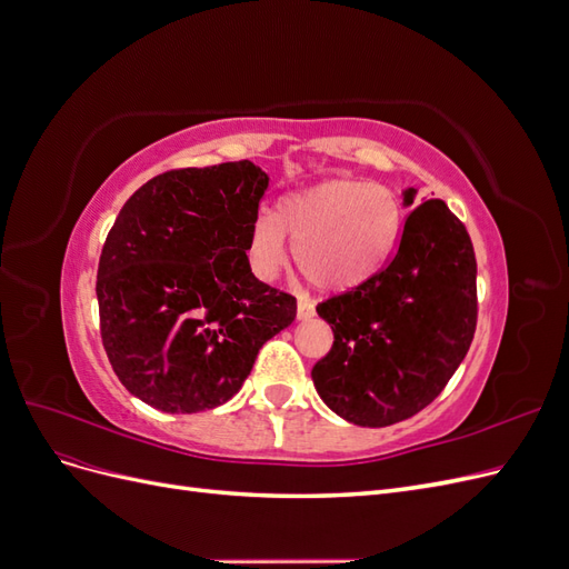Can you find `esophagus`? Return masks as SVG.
<instances>
[{"instance_id":"34e87169","label":"esophagus","mask_w":569,"mask_h":569,"mask_svg":"<svg viewBox=\"0 0 569 569\" xmlns=\"http://www.w3.org/2000/svg\"><path fill=\"white\" fill-rule=\"evenodd\" d=\"M316 316V306L311 299H299L297 303V318L299 320H311Z\"/></svg>"}]
</instances>
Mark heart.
I'll return each mask as SVG.
<instances>
[{
    "mask_svg": "<svg viewBox=\"0 0 569 569\" xmlns=\"http://www.w3.org/2000/svg\"><path fill=\"white\" fill-rule=\"evenodd\" d=\"M403 222L389 187L330 180L278 201L249 234V261L258 278H274L287 263V242L303 278L325 291L368 282L391 256Z\"/></svg>",
    "mask_w": 569,
    "mask_h": 569,
    "instance_id": "heart-1",
    "label": "heart"
}]
</instances>
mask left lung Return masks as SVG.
Here are the masks:
<instances>
[{"instance_id": "1", "label": "left lung", "mask_w": 569, "mask_h": 569, "mask_svg": "<svg viewBox=\"0 0 569 569\" xmlns=\"http://www.w3.org/2000/svg\"><path fill=\"white\" fill-rule=\"evenodd\" d=\"M318 316L335 332L311 372L320 399L360 427L412 418L449 385L477 330L468 230L441 199L422 201L406 216L387 266L322 301Z\"/></svg>"}]
</instances>
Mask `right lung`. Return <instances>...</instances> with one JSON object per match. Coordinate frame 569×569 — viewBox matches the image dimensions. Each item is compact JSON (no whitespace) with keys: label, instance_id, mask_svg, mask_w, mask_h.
<instances>
[{"label":"right lung","instance_id":"add662e5","mask_svg":"<svg viewBox=\"0 0 569 569\" xmlns=\"http://www.w3.org/2000/svg\"><path fill=\"white\" fill-rule=\"evenodd\" d=\"M268 176L251 161L176 168L126 201L97 270L99 332L137 399L163 412L230 401L297 299L253 278L249 234Z\"/></svg>","mask_w":569,"mask_h":569}]
</instances>
